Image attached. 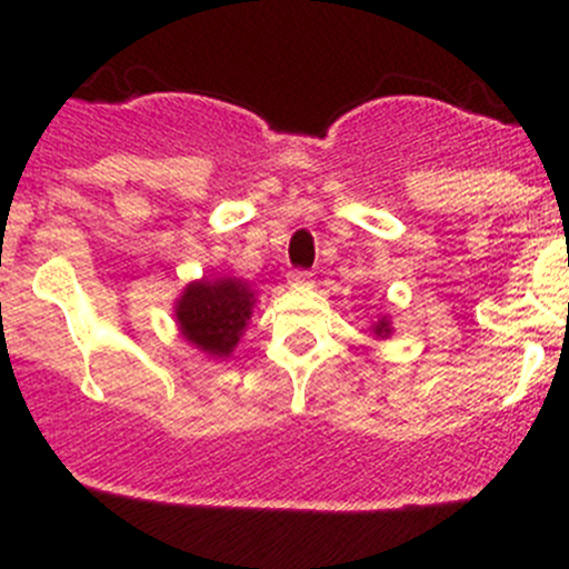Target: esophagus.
<instances>
[{"instance_id": "obj_1", "label": "esophagus", "mask_w": 569, "mask_h": 569, "mask_svg": "<svg viewBox=\"0 0 569 569\" xmlns=\"http://www.w3.org/2000/svg\"><path fill=\"white\" fill-rule=\"evenodd\" d=\"M286 278H289L291 286H311L313 283V274L308 272V269H291Z\"/></svg>"}]
</instances>
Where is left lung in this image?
<instances>
[{
	"label": "left lung",
	"mask_w": 569,
	"mask_h": 569,
	"mask_svg": "<svg viewBox=\"0 0 569 569\" xmlns=\"http://www.w3.org/2000/svg\"><path fill=\"white\" fill-rule=\"evenodd\" d=\"M375 332H377V336H388V332H391V327H388V321L382 319V321H377Z\"/></svg>",
	"instance_id": "1"
}]
</instances>
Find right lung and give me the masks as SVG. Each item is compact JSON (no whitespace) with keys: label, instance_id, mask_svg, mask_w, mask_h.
I'll return each mask as SVG.
<instances>
[{"label":"right lung","instance_id":"add662e5","mask_svg":"<svg viewBox=\"0 0 569 569\" xmlns=\"http://www.w3.org/2000/svg\"><path fill=\"white\" fill-rule=\"evenodd\" d=\"M252 311V291L242 280H200L189 283L176 306L183 338L214 358H228Z\"/></svg>","mask_w":569,"mask_h":569}]
</instances>
